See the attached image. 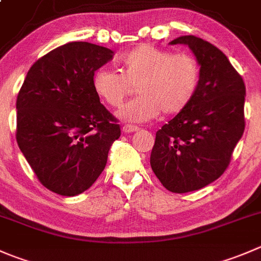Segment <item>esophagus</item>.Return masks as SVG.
<instances>
[{"instance_id":"obj_1","label":"esophagus","mask_w":261,"mask_h":261,"mask_svg":"<svg viewBox=\"0 0 261 261\" xmlns=\"http://www.w3.org/2000/svg\"><path fill=\"white\" fill-rule=\"evenodd\" d=\"M123 133L130 134V133H135V131H139L138 126H133V125H125L122 128Z\"/></svg>"}]
</instances>
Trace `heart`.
I'll return each mask as SVG.
<instances>
[{
    "label": "heart",
    "mask_w": 261,
    "mask_h": 261,
    "mask_svg": "<svg viewBox=\"0 0 261 261\" xmlns=\"http://www.w3.org/2000/svg\"><path fill=\"white\" fill-rule=\"evenodd\" d=\"M120 71L107 67L93 76L95 94L110 107L117 108L138 88V98L118 111L126 122H146L186 110L200 85V63L189 53H173L151 44H141L123 53Z\"/></svg>",
    "instance_id": "heart-1"
}]
</instances>
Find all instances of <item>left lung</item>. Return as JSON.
Wrapping results in <instances>:
<instances>
[{"label":"left lung","instance_id":"8db88e82","mask_svg":"<svg viewBox=\"0 0 261 261\" xmlns=\"http://www.w3.org/2000/svg\"><path fill=\"white\" fill-rule=\"evenodd\" d=\"M200 63V85L189 107L155 134L150 166L161 184L176 194L195 191L224 173L245 130L246 88L227 56L212 43L184 35Z\"/></svg>","mask_w":261,"mask_h":261}]
</instances>
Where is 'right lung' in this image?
<instances>
[{"instance_id": "right-lung-1", "label": "right lung", "mask_w": 261, "mask_h": 261, "mask_svg": "<svg viewBox=\"0 0 261 261\" xmlns=\"http://www.w3.org/2000/svg\"><path fill=\"white\" fill-rule=\"evenodd\" d=\"M113 52L88 42L55 48L28 71L16 99V141L40 184L63 196L89 189L121 135L93 89Z\"/></svg>"}]
</instances>
